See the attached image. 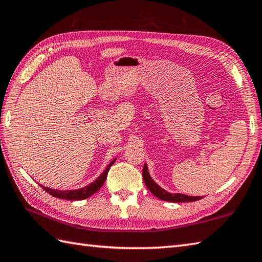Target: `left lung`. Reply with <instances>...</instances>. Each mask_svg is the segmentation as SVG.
Listing matches in <instances>:
<instances>
[{
	"instance_id": "obj_1",
	"label": "left lung",
	"mask_w": 262,
	"mask_h": 262,
	"mask_svg": "<svg viewBox=\"0 0 262 262\" xmlns=\"http://www.w3.org/2000/svg\"><path fill=\"white\" fill-rule=\"evenodd\" d=\"M143 179L145 182L146 187L148 190L151 191L155 197H158L161 200H165V202H171V203H190V202H196V200L202 199V196H188V194L183 193H171L164 190L163 188H161L157 182H155L151 176L148 173L147 164H144L143 168Z\"/></svg>"
}]
</instances>
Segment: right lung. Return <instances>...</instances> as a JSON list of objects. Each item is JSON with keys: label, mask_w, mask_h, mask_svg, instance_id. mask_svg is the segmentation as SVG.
<instances>
[{"label": "right lung", "mask_w": 262, "mask_h": 262, "mask_svg": "<svg viewBox=\"0 0 262 262\" xmlns=\"http://www.w3.org/2000/svg\"><path fill=\"white\" fill-rule=\"evenodd\" d=\"M115 160L111 161V162L107 165V168L104 169V171L102 172L101 174H100L96 180L93 182H91L90 185L85 186L84 188H81V189H73V190H57V189H52V188H47L42 185H39L40 186L43 190L47 191L48 193H51L52 196L59 198V199H66V200H82V199H86L91 196V194L96 193L100 188L102 187V185L104 183L105 179H107V176H108V172L110 166L115 163Z\"/></svg>", "instance_id": "1"}]
</instances>
